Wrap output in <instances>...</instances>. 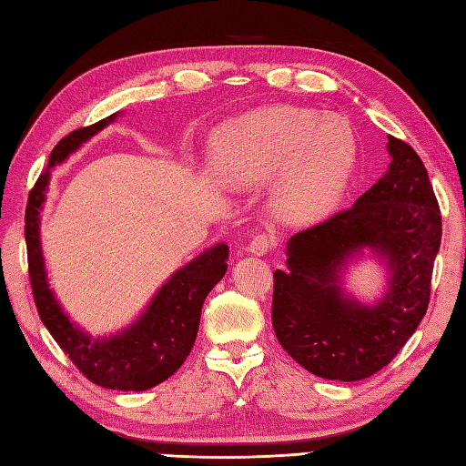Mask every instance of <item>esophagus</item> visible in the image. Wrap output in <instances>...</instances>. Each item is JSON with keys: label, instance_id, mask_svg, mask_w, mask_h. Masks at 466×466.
I'll use <instances>...</instances> for the list:
<instances>
[{"label": "esophagus", "instance_id": "34e87169", "mask_svg": "<svg viewBox=\"0 0 466 466\" xmlns=\"http://www.w3.org/2000/svg\"><path fill=\"white\" fill-rule=\"evenodd\" d=\"M276 246H279V240H276V236L272 234H258L254 236V240L248 246V252H252L254 256H264L266 252L274 250Z\"/></svg>", "mask_w": 466, "mask_h": 466}]
</instances>
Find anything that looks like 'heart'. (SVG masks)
I'll use <instances>...</instances> for the list:
<instances>
[{
    "label": "heart",
    "instance_id": "heart-1",
    "mask_svg": "<svg viewBox=\"0 0 466 466\" xmlns=\"http://www.w3.org/2000/svg\"><path fill=\"white\" fill-rule=\"evenodd\" d=\"M356 157L349 124L294 106L228 122L214 142L216 166L234 184L258 186L280 174L276 210L290 222L330 214L352 180Z\"/></svg>",
    "mask_w": 466,
    "mask_h": 466
}]
</instances>
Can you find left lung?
I'll return each mask as SVG.
<instances>
[{
	"label": "left lung",
	"instance_id": "8db88e82",
	"mask_svg": "<svg viewBox=\"0 0 466 466\" xmlns=\"http://www.w3.org/2000/svg\"><path fill=\"white\" fill-rule=\"evenodd\" d=\"M392 162L354 206L289 240V270L274 272L276 339L306 370L362 380L384 369L417 330L431 300L442 220L419 154L389 136ZM360 248L390 262L391 290L372 309L349 301L335 282Z\"/></svg>",
	"mask_w": 466,
	"mask_h": 466
}]
</instances>
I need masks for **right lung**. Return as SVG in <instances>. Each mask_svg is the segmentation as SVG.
<instances>
[{"label": "right lung", "instance_id": "obj_1", "mask_svg": "<svg viewBox=\"0 0 466 466\" xmlns=\"http://www.w3.org/2000/svg\"><path fill=\"white\" fill-rule=\"evenodd\" d=\"M116 117L69 132L56 144L49 154L47 166L66 160L77 146L100 132ZM49 167L39 174L25 206V246L27 272L32 284L34 302L39 319L49 334L59 344L67 359L72 360L87 380L112 390H147L164 382L184 364L190 354L198 324H200L202 304L208 292L226 274L228 246L218 244L198 256L194 262L177 270L162 290L154 296L144 316L130 329L112 339H90L77 326L69 322L59 309L46 280V268L39 248V208L46 200V186Z\"/></svg>", "mask_w": 466, "mask_h": 466}]
</instances>
